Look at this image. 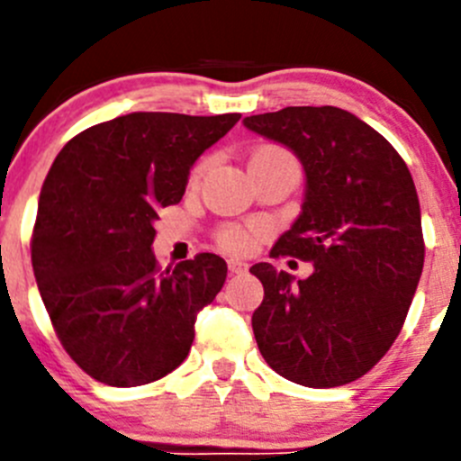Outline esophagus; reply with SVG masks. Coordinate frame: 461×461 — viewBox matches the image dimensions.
Masks as SVG:
<instances>
[{"mask_svg": "<svg viewBox=\"0 0 461 461\" xmlns=\"http://www.w3.org/2000/svg\"><path fill=\"white\" fill-rule=\"evenodd\" d=\"M229 271H230V273H235V276H240V273H246V271H249V264H246L244 259H235V258H230V259H229Z\"/></svg>", "mask_w": 461, "mask_h": 461, "instance_id": "esophagus-1", "label": "esophagus"}]
</instances>
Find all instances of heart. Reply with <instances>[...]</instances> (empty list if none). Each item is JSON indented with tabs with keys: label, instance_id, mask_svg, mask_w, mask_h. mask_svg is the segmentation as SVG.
I'll return each instance as SVG.
<instances>
[{
	"label": "heart",
	"instance_id": "1",
	"mask_svg": "<svg viewBox=\"0 0 461 461\" xmlns=\"http://www.w3.org/2000/svg\"><path fill=\"white\" fill-rule=\"evenodd\" d=\"M253 157H285V158H291L289 154L282 152V149H276V148L259 149V152H255ZM208 167H211V161H208V158H206V161L197 163V167L193 170V181L202 179V176L208 172ZM259 235H262V229H255V226L230 224V226H224V229L217 232V241H220L221 249L230 250V253H249V250L255 246V241H258Z\"/></svg>",
	"mask_w": 461,
	"mask_h": 461
}]
</instances>
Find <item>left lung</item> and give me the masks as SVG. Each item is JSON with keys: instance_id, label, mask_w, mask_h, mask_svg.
I'll use <instances>...</instances> for the list:
<instances>
[{"instance_id": "8db88e82", "label": "left lung", "mask_w": 461, "mask_h": 461, "mask_svg": "<svg viewBox=\"0 0 461 461\" xmlns=\"http://www.w3.org/2000/svg\"><path fill=\"white\" fill-rule=\"evenodd\" d=\"M285 145L304 172L300 215L271 255L313 264L294 282L259 262L253 334L264 361L307 387L361 379L408 316L423 268L421 208L408 166L367 122L340 107H285L244 118Z\"/></svg>"}]
</instances>
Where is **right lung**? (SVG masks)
<instances>
[{
    "instance_id": "right-lung-1",
    "label": "right lung",
    "mask_w": 461,
    "mask_h": 461,
    "mask_svg": "<svg viewBox=\"0 0 461 461\" xmlns=\"http://www.w3.org/2000/svg\"><path fill=\"white\" fill-rule=\"evenodd\" d=\"M240 113L131 112L62 148L42 185L31 259L58 339L100 384H152L185 361L194 321L226 282L199 253L158 271V211L181 202L194 161Z\"/></svg>"
}]
</instances>
